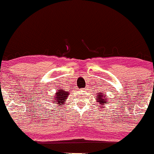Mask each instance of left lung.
I'll list each match as a JSON object with an SVG mask.
<instances>
[{
	"instance_id": "1",
	"label": "left lung",
	"mask_w": 154,
	"mask_h": 154,
	"mask_svg": "<svg viewBox=\"0 0 154 154\" xmlns=\"http://www.w3.org/2000/svg\"><path fill=\"white\" fill-rule=\"evenodd\" d=\"M96 101L99 104H101V105L107 104L109 103L108 96L104 92H99V93H97V95L96 97Z\"/></svg>"
}]
</instances>
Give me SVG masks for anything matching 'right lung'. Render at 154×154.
I'll use <instances>...</instances> for the list:
<instances>
[{
	"label": "right lung",
	"mask_w": 154,
	"mask_h": 154,
	"mask_svg": "<svg viewBox=\"0 0 154 154\" xmlns=\"http://www.w3.org/2000/svg\"><path fill=\"white\" fill-rule=\"evenodd\" d=\"M69 94L70 93H69L68 91L64 90V89H57V91L56 92L55 95H54V98L52 99L53 100H51V102L55 103L57 106L64 105L67 99V97L69 96Z\"/></svg>",
	"instance_id": "add662e5"
}]
</instances>
